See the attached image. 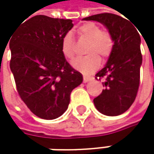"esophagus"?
<instances>
[{"instance_id": "obj_1", "label": "esophagus", "mask_w": 154, "mask_h": 154, "mask_svg": "<svg viewBox=\"0 0 154 154\" xmlns=\"http://www.w3.org/2000/svg\"><path fill=\"white\" fill-rule=\"evenodd\" d=\"M92 78L90 77H84V83H87L91 80Z\"/></svg>"}]
</instances>
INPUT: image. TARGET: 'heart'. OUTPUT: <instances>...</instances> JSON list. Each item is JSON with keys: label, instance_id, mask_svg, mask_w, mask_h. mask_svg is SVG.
<instances>
[{"label": "heart", "instance_id": "1", "mask_svg": "<svg viewBox=\"0 0 154 154\" xmlns=\"http://www.w3.org/2000/svg\"><path fill=\"white\" fill-rule=\"evenodd\" d=\"M81 39L88 41L86 54L84 58H77L71 62L72 67L85 75L94 72L101 65V59L109 55L113 46V41L109 34L101 29V27L93 22L85 23L77 29ZM61 52L63 56L71 60L75 56V43L70 33H67L61 40Z\"/></svg>", "mask_w": 154, "mask_h": 154}]
</instances>
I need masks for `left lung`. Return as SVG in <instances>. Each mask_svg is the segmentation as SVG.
I'll return each instance as SVG.
<instances>
[{"mask_svg":"<svg viewBox=\"0 0 154 154\" xmlns=\"http://www.w3.org/2000/svg\"><path fill=\"white\" fill-rule=\"evenodd\" d=\"M103 24L109 31L113 46L107 63L95 77H105V89L94 99L98 111L106 116H118L134 103L139 87L142 54L141 38L137 28L122 17L102 13L83 18Z\"/></svg>","mask_w":154,"mask_h":154,"instance_id":"1","label":"left lung"}]
</instances>
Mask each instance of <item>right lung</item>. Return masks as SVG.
<instances>
[{
	"label": "right lung",
	"mask_w": 154,
	"mask_h": 154,
	"mask_svg": "<svg viewBox=\"0 0 154 154\" xmlns=\"http://www.w3.org/2000/svg\"><path fill=\"white\" fill-rule=\"evenodd\" d=\"M72 27L71 19L37 15L19 25L9 40L18 94L44 119L60 117L69 107L70 93L83 82L82 74L61 52V40Z\"/></svg>",
	"instance_id": "1"
}]
</instances>
